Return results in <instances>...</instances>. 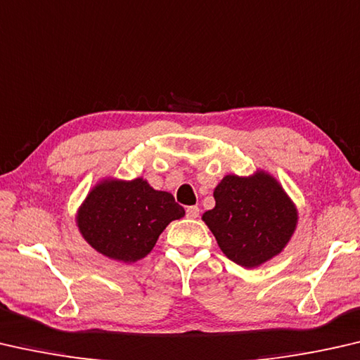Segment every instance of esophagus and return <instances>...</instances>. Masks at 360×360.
Segmentation results:
<instances>
[{
	"mask_svg": "<svg viewBox=\"0 0 360 360\" xmlns=\"http://www.w3.org/2000/svg\"><path fill=\"white\" fill-rule=\"evenodd\" d=\"M186 217H188V219H198V217H199L198 205H190V207H186Z\"/></svg>",
	"mask_w": 360,
	"mask_h": 360,
	"instance_id": "obj_1",
	"label": "esophagus"
}]
</instances>
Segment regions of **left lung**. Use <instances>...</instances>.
Wrapping results in <instances>:
<instances>
[{
  "label": "left lung",
  "instance_id": "1",
  "mask_svg": "<svg viewBox=\"0 0 360 360\" xmlns=\"http://www.w3.org/2000/svg\"><path fill=\"white\" fill-rule=\"evenodd\" d=\"M215 207L202 220L229 260L257 268L285 249L298 223V210L273 175L229 174L214 190Z\"/></svg>",
  "mask_w": 360,
  "mask_h": 360
}]
</instances>
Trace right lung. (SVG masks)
<instances>
[{
    "mask_svg": "<svg viewBox=\"0 0 360 360\" xmlns=\"http://www.w3.org/2000/svg\"><path fill=\"white\" fill-rule=\"evenodd\" d=\"M185 209L167 191H158L145 179H107L87 193L76 212V226L87 244L102 255L135 263L153 250L170 221Z\"/></svg>",
    "mask_w": 360,
    "mask_h": 360,
    "instance_id": "obj_1",
    "label": "right lung"
}]
</instances>
